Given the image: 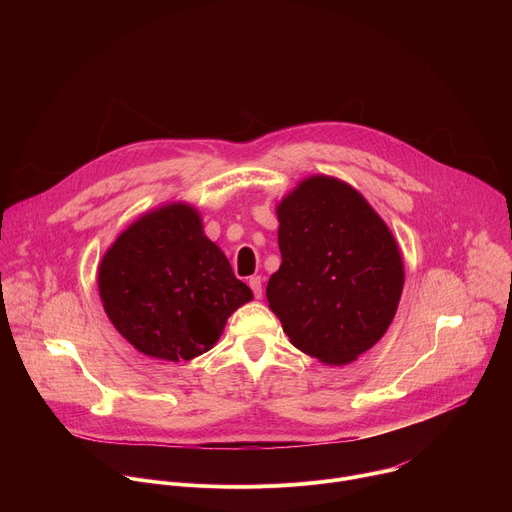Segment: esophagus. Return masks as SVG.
Instances as JSON below:
<instances>
[{
    "label": "esophagus",
    "instance_id": "esophagus-1",
    "mask_svg": "<svg viewBox=\"0 0 512 512\" xmlns=\"http://www.w3.org/2000/svg\"><path fill=\"white\" fill-rule=\"evenodd\" d=\"M249 287L253 289V296H255L257 300L263 296V281H261V277H259V275L249 277Z\"/></svg>",
    "mask_w": 512,
    "mask_h": 512
}]
</instances>
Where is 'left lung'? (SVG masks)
<instances>
[{"mask_svg": "<svg viewBox=\"0 0 512 512\" xmlns=\"http://www.w3.org/2000/svg\"><path fill=\"white\" fill-rule=\"evenodd\" d=\"M281 265L267 302L289 342L324 364H346L391 326L403 291L401 251L350 184L310 176L277 204Z\"/></svg>", "mask_w": 512, "mask_h": 512, "instance_id": "8db88e82", "label": "left lung"}]
</instances>
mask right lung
<instances>
[{"label":"right lung","instance_id":"add662e5","mask_svg":"<svg viewBox=\"0 0 512 512\" xmlns=\"http://www.w3.org/2000/svg\"><path fill=\"white\" fill-rule=\"evenodd\" d=\"M99 296L129 344L180 362L210 350L253 291L206 239L196 208L172 202L137 218L107 249Z\"/></svg>","mask_w":512,"mask_h":512}]
</instances>
